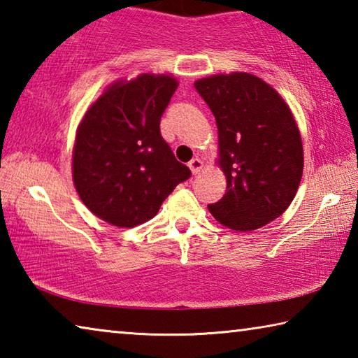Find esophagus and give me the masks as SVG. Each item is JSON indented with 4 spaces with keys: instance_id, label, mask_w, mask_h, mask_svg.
<instances>
[{
    "instance_id": "obj_1",
    "label": "esophagus",
    "mask_w": 358,
    "mask_h": 358,
    "mask_svg": "<svg viewBox=\"0 0 358 358\" xmlns=\"http://www.w3.org/2000/svg\"><path fill=\"white\" fill-rule=\"evenodd\" d=\"M187 166H189L192 173H199L203 169V162L199 159V157H192V159L189 161V164H187Z\"/></svg>"
}]
</instances>
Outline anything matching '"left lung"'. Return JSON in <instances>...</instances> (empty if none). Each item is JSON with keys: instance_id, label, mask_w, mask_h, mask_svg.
<instances>
[{"instance_id": "obj_1", "label": "left lung", "mask_w": 358, "mask_h": 358, "mask_svg": "<svg viewBox=\"0 0 358 358\" xmlns=\"http://www.w3.org/2000/svg\"><path fill=\"white\" fill-rule=\"evenodd\" d=\"M194 87L215 115L227 178L210 213L234 230L262 227L286 211L301 180L303 145L292 112L268 83L246 72L201 78Z\"/></svg>"}]
</instances>
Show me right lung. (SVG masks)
<instances>
[{"mask_svg":"<svg viewBox=\"0 0 358 358\" xmlns=\"http://www.w3.org/2000/svg\"><path fill=\"white\" fill-rule=\"evenodd\" d=\"M178 83L142 74L117 82L85 113L77 129L72 175L82 202L101 220L136 227L159 211L191 177L161 136V117Z\"/></svg>","mask_w":358,"mask_h":358,"instance_id":"add662e5","label":"right lung"}]
</instances>
